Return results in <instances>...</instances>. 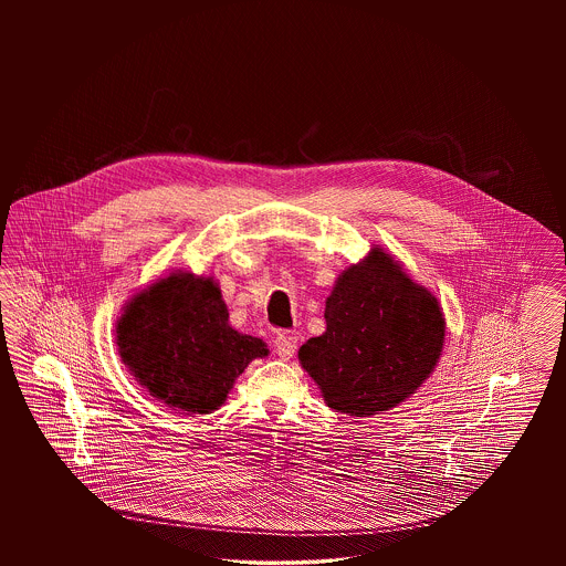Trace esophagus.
Returning a JSON list of instances; mask_svg holds the SVG:
<instances>
[{
	"instance_id": "esophagus-1",
	"label": "esophagus",
	"mask_w": 566,
	"mask_h": 566,
	"mask_svg": "<svg viewBox=\"0 0 566 566\" xmlns=\"http://www.w3.org/2000/svg\"><path fill=\"white\" fill-rule=\"evenodd\" d=\"M273 348H275V354H277L282 360L293 358L296 352L295 335H291V333H282V335H277V337H275V342H273Z\"/></svg>"
}]
</instances>
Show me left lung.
<instances>
[{"mask_svg": "<svg viewBox=\"0 0 566 566\" xmlns=\"http://www.w3.org/2000/svg\"><path fill=\"white\" fill-rule=\"evenodd\" d=\"M326 331L298 360L342 413L392 409L431 376L446 321L437 298L413 284L381 248L346 271L326 298Z\"/></svg>", "mask_w": 566, "mask_h": 566, "instance_id": "left-lung-1", "label": "left lung"}]
</instances>
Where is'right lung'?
<instances>
[{
    "label": "right lung",
    "mask_w": 566,
    "mask_h": 566,
    "mask_svg": "<svg viewBox=\"0 0 566 566\" xmlns=\"http://www.w3.org/2000/svg\"><path fill=\"white\" fill-rule=\"evenodd\" d=\"M118 350L142 386L163 403L208 413L268 346L229 326L210 277L174 273L139 293L116 326Z\"/></svg>",
    "instance_id": "right-lung-1"
}]
</instances>
